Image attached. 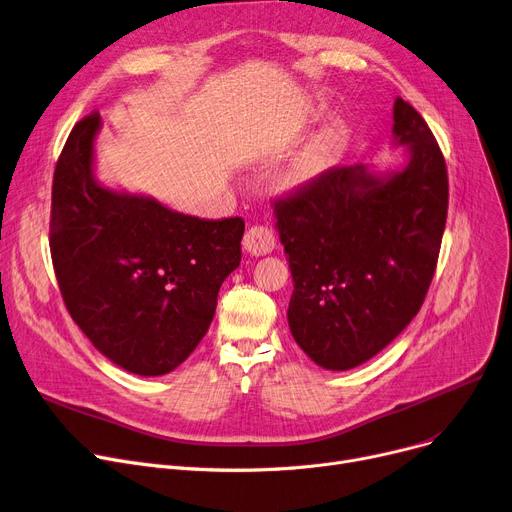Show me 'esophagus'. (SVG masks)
Returning a JSON list of instances; mask_svg holds the SVG:
<instances>
[{
    "label": "esophagus",
    "instance_id": "obj_1",
    "mask_svg": "<svg viewBox=\"0 0 512 512\" xmlns=\"http://www.w3.org/2000/svg\"><path fill=\"white\" fill-rule=\"evenodd\" d=\"M244 248L250 256H264L275 250V233L264 225H254L244 235Z\"/></svg>",
    "mask_w": 512,
    "mask_h": 512
}]
</instances>
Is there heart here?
Instances as JSON below:
<instances>
[{
	"label": "heart",
	"instance_id": "1",
	"mask_svg": "<svg viewBox=\"0 0 512 512\" xmlns=\"http://www.w3.org/2000/svg\"><path fill=\"white\" fill-rule=\"evenodd\" d=\"M345 146L347 126L341 119H333V122H328L322 130H318L302 148V153L295 157L285 173V182L293 188L312 182L328 167H333V163L343 155Z\"/></svg>",
	"mask_w": 512,
	"mask_h": 512
}]
</instances>
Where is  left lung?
Returning <instances> with one entry per match:
<instances>
[{
    "label": "left lung",
    "mask_w": 512,
    "mask_h": 512,
    "mask_svg": "<svg viewBox=\"0 0 512 512\" xmlns=\"http://www.w3.org/2000/svg\"><path fill=\"white\" fill-rule=\"evenodd\" d=\"M405 161L322 173L275 202L293 277L289 330L324 370L368 362L415 318L432 283L448 208L446 163L424 117L397 97Z\"/></svg>",
    "instance_id": "left-lung-1"
}]
</instances>
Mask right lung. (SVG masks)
Wrapping results in <instances>:
<instances>
[{
    "label": "right lung",
    "mask_w": 512,
    "mask_h": 512,
    "mask_svg": "<svg viewBox=\"0 0 512 512\" xmlns=\"http://www.w3.org/2000/svg\"><path fill=\"white\" fill-rule=\"evenodd\" d=\"M95 111L57 159L49 246L66 308L107 359L138 376L184 364L242 260L244 221H204L95 175Z\"/></svg>",
    "instance_id": "add662e5"
}]
</instances>
